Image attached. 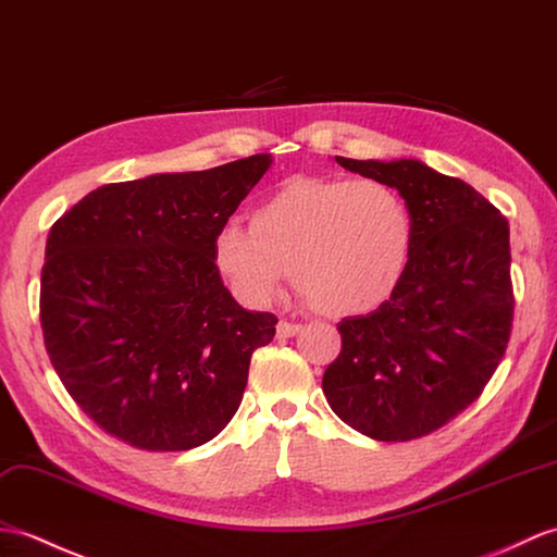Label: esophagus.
Returning <instances> with one entry per match:
<instances>
[{"label":"esophagus","instance_id":"34e87169","mask_svg":"<svg viewBox=\"0 0 557 557\" xmlns=\"http://www.w3.org/2000/svg\"><path fill=\"white\" fill-rule=\"evenodd\" d=\"M301 325L299 322H287V320H280L277 322V339H289L294 334H299Z\"/></svg>","mask_w":557,"mask_h":557}]
</instances>
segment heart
<instances>
[{
    "label": "heart",
    "instance_id": "b5f03b06",
    "mask_svg": "<svg viewBox=\"0 0 557 557\" xmlns=\"http://www.w3.org/2000/svg\"><path fill=\"white\" fill-rule=\"evenodd\" d=\"M410 239V213L389 185L299 175L256 203L249 225H220L211 261L242 304L268 306L289 268L310 308L348 318L389 299Z\"/></svg>",
    "mask_w": 557,
    "mask_h": 557
}]
</instances>
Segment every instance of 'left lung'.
<instances>
[{"instance_id":"1","label":"left lung","mask_w":557,"mask_h":557,"mask_svg":"<svg viewBox=\"0 0 557 557\" xmlns=\"http://www.w3.org/2000/svg\"><path fill=\"white\" fill-rule=\"evenodd\" d=\"M334 161L398 189L412 239L389 301L337 325L342 354L322 392L356 432L408 442L468 408L506 354L510 227L474 187L418 159Z\"/></svg>"}]
</instances>
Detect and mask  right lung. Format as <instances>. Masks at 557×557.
Here are the masks:
<instances>
[{
  "instance_id": "1",
  "label": "right lung",
  "mask_w": 557,
  "mask_h": 557,
  "mask_svg": "<svg viewBox=\"0 0 557 557\" xmlns=\"http://www.w3.org/2000/svg\"><path fill=\"white\" fill-rule=\"evenodd\" d=\"M270 165L258 153L103 185L49 230V360L75 404L125 444L189 450L237 412L251 354L273 342L277 318L232 299L211 244Z\"/></svg>"
}]
</instances>
